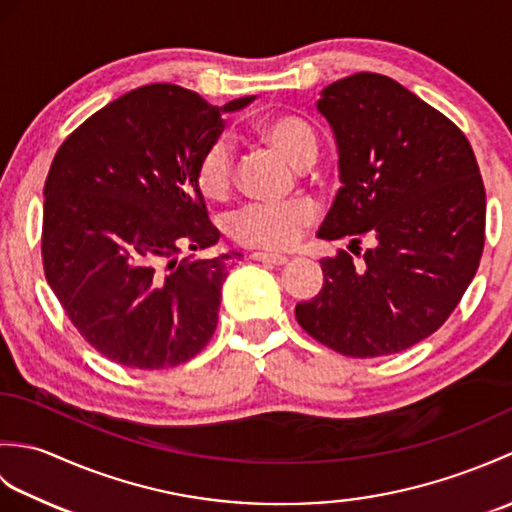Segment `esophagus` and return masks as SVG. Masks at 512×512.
Segmentation results:
<instances>
[{
  "label": "esophagus",
  "mask_w": 512,
  "mask_h": 512,
  "mask_svg": "<svg viewBox=\"0 0 512 512\" xmlns=\"http://www.w3.org/2000/svg\"><path fill=\"white\" fill-rule=\"evenodd\" d=\"M253 262H262V264H270V266H284L288 262L286 255H277V253H264V250H257V253L250 255Z\"/></svg>",
  "instance_id": "34e87169"
}]
</instances>
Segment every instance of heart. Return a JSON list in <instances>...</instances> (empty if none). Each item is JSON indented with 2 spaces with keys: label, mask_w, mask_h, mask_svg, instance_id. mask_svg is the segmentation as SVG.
<instances>
[{
  "label": "heart",
  "mask_w": 512,
  "mask_h": 512,
  "mask_svg": "<svg viewBox=\"0 0 512 512\" xmlns=\"http://www.w3.org/2000/svg\"><path fill=\"white\" fill-rule=\"evenodd\" d=\"M257 134L297 167H308L317 158L319 143L312 127L297 116H266L257 123ZM233 151L224 138L206 147L195 165V187L206 200H222L233 187ZM317 204L306 198L288 202H248L226 215L224 228L235 242L255 248L284 250L301 237L303 228L317 217Z\"/></svg>",
  "instance_id": "heart-1"
}]
</instances>
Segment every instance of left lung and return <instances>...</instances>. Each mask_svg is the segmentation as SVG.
I'll use <instances>...</instances> for the list:
<instances>
[{"label": "left lung", "mask_w": 512, "mask_h": 512, "mask_svg": "<svg viewBox=\"0 0 512 512\" xmlns=\"http://www.w3.org/2000/svg\"><path fill=\"white\" fill-rule=\"evenodd\" d=\"M317 110L339 149L343 187L321 239H374L363 266L321 259L323 288L297 303L312 339L372 358L427 339L458 306L484 250L486 193L469 140L447 116L383 74L328 85Z\"/></svg>", "instance_id": "left-lung-1"}]
</instances>
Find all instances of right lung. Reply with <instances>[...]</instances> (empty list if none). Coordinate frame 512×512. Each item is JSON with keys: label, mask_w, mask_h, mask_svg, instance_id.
<instances>
[{"label": "right lung", "mask_w": 512, "mask_h": 512, "mask_svg": "<svg viewBox=\"0 0 512 512\" xmlns=\"http://www.w3.org/2000/svg\"><path fill=\"white\" fill-rule=\"evenodd\" d=\"M253 99L215 107L180 85H143L92 114L54 156L43 270L74 328L110 361L167 369L211 341L222 284L242 255H178L220 239L195 165L222 134V112Z\"/></svg>", "instance_id": "add662e5"}]
</instances>
